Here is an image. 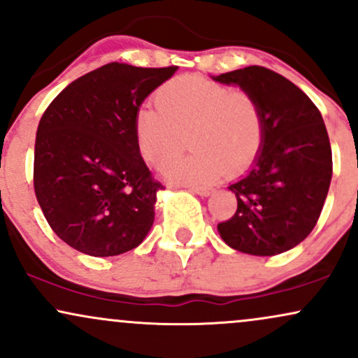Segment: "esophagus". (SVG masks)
<instances>
[{
  "label": "esophagus",
  "mask_w": 358,
  "mask_h": 358,
  "mask_svg": "<svg viewBox=\"0 0 358 358\" xmlns=\"http://www.w3.org/2000/svg\"><path fill=\"white\" fill-rule=\"evenodd\" d=\"M192 192H195L196 195H200V196H207V195H210V193H212V188H208V187H192Z\"/></svg>",
  "instance_id": "34e87169"
}]
</instances>
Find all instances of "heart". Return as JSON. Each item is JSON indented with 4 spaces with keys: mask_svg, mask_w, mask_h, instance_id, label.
<instances>
[{
    "mask_svg": "<svg viewBox=\"0 0 358 358\" xmlns=\"http://www.w3.org/2000/svg\"><path fill=\"white\" fill-rule=\"evenodd\" d=\"M158 108L143 104L134 116V138L143 159L165 168L188 136L194 153L165 170L170 180L199 185L252 165L264 141L261 106L248 90L202 77L168 80L155 94Z\"/></svg>",
    "mask_w": 358,
    "mask_h": 358,
    "instance_id": "obj_1",
    "label": "heart"
}]
</instances>
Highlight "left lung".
Masks as SVG:
<instances>
[{
    "instance_id": "8db88e82",
    "label": "left lung",
    "mask_w": 358,
    "mask_h": 358,
    "mask_svg": "<svg viewBox=\"0 0 358 358\" xmlns=\"http://www.w3.org/2000/svg\"><path fill=\"white\" fill-rule=\"evenodd\" d=\"M256 97L264 141L254 166L229 187L237 210L217 225L232 249L276 256L313 231L330 188L334 163L327 127L313 101L286 77L259 65L213 77Z\"/></svg>"
}]
</instances>
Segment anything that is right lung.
Listing matches in <instances>:
<instances>
[{
  "label": "right lung",
  "mask_w": 358,
  "mask_h": 358,
  "mask_svg": "<svg viewBox=\"0 0 358 358\" xmlns=\"http://www.w3.org/2000/svg\"><path fill=\"white\" fill-rule=\"evenodd\" d=\"M176 69L110 62L69 84L40 119L36 200L52 231L79 252L117 256L150 232L163 185L139 153L134 116Z\"/></svg>",
  "instance_id": "right-lung-1"
}]
</instances>
